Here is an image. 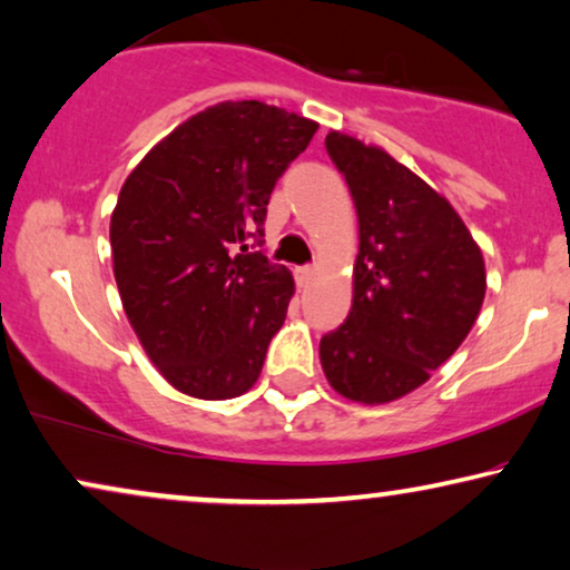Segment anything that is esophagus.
I'll list each match as a JSON object with an SVG mask.
<instances>
[{
    "mask_svg": "<svg viewBox=\"0 0 570 570\" xmlns=\"http://www.w3.org/2000/svg\"><path fill=\"white\" fill-rule=\"evenodd\" d=\"M315 274H317V268H315V266H302V268H296V271H294L296 284H299V288L309 286V282H312V278H315Z\"/></svg>",
    "mask_w": 570,
    "mask_h": 570,
    "instance_id": "34e87169",
    "label": "esophagus"
}]
</instances>
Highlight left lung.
<instances>
[{"label": "left lung", "instance_id": "left-lung-1", "mask_svg": "<svg viewBox=\"0 0 570 570\" xmlns=\"http://www.w3.org/2000/svg\"><path fill=\"white\" fill-rule=\"evenodd\" d=\"M327 155L358 216L354 304L320 341L331 387L362 405L419 390L468 338L485 299L483 253L446 198L390 151L331 131Z\"/></svg>", "mask_w": 570, "mask_h": 570}]
</instances>
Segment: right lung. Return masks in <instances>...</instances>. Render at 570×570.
Segmentation results:
<instances>
[{
    "instance_id": "right-lung-1",
    "label": "right lung",
    "mask_w": 570,
    "mask_h": 570,
    "mask_svg": "<svg viewBox=\"0 0 570 570\" xmlns=\"http://www.w3.org/2000/svg\"><path fill=\"white\" fill-rule=\"evenodd\" d=\"M315 131L261 100L216 102L126 178L110 214L118 294L149 362L183 395L229 400L258 382L294 278L247 239L263 235L271 190Z\"/></svg>"
}]
</instances>
